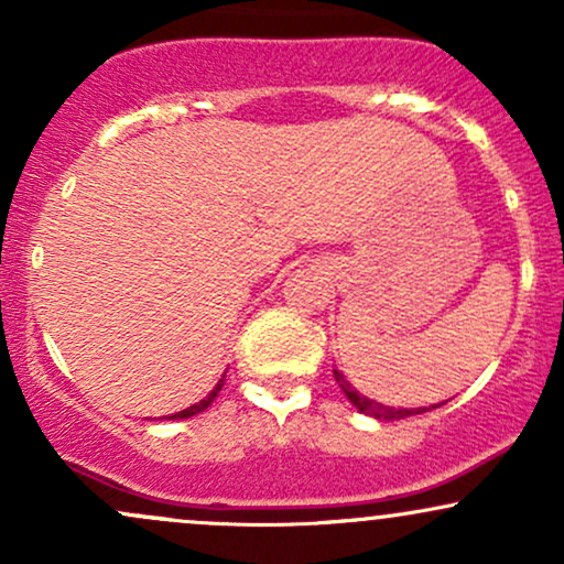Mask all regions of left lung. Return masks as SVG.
Listing matches in <instances>:
<instances>
[{
    "label": "left lung",
    "mask_w": 564,
    "mask_h": 564,
    "mask_svg": "<svg viewBox=\"0 0 564 564\" xmlns=\"http://www.w3.org/2000/svg\"><path fill=\"white\" fill-rule=\"evenodd\" d=\"M334 379L336 384L341 387V392L347 394L349 403H352L355 408H358L360 413H368V416L379 419V422H392V419H405V416H416V413H424L430 411V408H392V405H381L377 403V400H368L360 394L355 387H349V381L341 377L339 371H334ZM437 408V405H435Z\"/></svg>",
    "instance_id": "left-lung-1"
}]
</instances>
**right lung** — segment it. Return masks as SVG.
Segmentation results:
<instances>
[{"instance_id": "obj_1", "label": "right lung", "mask_w": 564, "mask_h": 564, "mask_svg": "<svg viewBox=\"0 0 564 564\" xmlns=\"http://www.w3.org/2000/svg\"><path fill=\"white\" fill-rule=\"evenodd\" d=\"M223 384H225V379H219L217 381V387L215 390H212L209 394H206L204 400H200V403H196V405H191V408H185V411H180V413H174V416H166V419H187V416H196V413H200V411H206V408L212 405V400L217 398L219 394V390H223Z\"/></svg>"}]
</instances>
